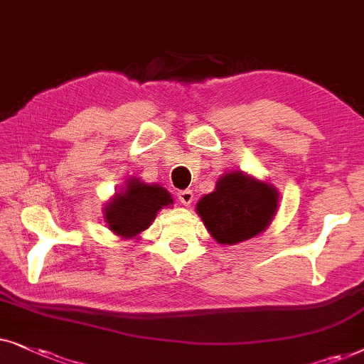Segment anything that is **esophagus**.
<instances>
[{
  "mask_svg": "<svg viewBox=\"0 0 364 364\" xmlns=\"http://www.w3.org/2000/svg\"><path fill=\"white\" fill-rule=\"evenodd\" d=\"M193 191L191 190H183V191H179L178 193V200L183 203V205L185 206H190L191 203H193Z\"/></svg>",
  "mask_w": 364,
  "mask_h": 364,
  "instance_id": "1",
  "label": "esophagus"
}]
</instances>
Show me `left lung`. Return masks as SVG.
Listing matches in <instances>:
<instances>
[{"mask_svg": "<svg viewBox=\"0 0 364 364\" xmlns=\"http://www.w3.org/2000/svg\"><path fill=\"white\" fill-rule=\"evenodd\" d=\"M278 206V188L232 169L221 174L215 191L196 203V213L216 243L232 246L261 235L271 225Z\"/></svg>", "mask_w": 364, "mask_h": 364, "instance_id": "8db88e82", "label": "left lung"}]
</instances>
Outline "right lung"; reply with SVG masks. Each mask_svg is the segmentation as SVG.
Wrapping results in <instances>:
<instances>
[{
	"mask_svg": "<svg viewBox=\"0 0 364 364\" xmlns=\"http://www.w3.org/2000/svg\"><path fill=\"white\" fill-rule=\"evenodd\" d=\"M173 205V196L156 183L129 178L103 206V220L111 232L123 240H136L154 221L158 211Z\"/></svg>",
	"mask_w": 364,
	"mask_h": 364,
	"instance_id": "obj_1",
	"label": "right lung"
}]
</instances>
